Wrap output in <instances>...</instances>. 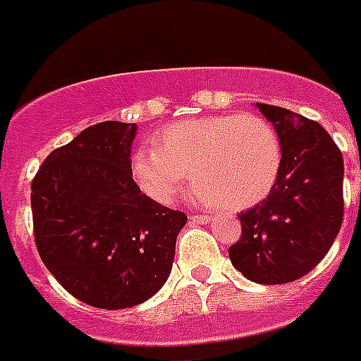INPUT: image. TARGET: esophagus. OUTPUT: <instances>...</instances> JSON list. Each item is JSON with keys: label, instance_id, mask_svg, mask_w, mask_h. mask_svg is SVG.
Returning a JSON list of instances; mask_svg holds the SVG:
<instances>
[{"label": "esophagus", "instance_id": "1", "mask_svg": "<svg viewBox=\"0 0 361 361\" xmlns=\"http://www.w3.org/2000/svg\"><path fill=\"white\" fill-rule=\"evenodd\" d=\"M189 221L192 222H198V224H207V222H211V215H190L189 216Z\"/></svg>", "mask_w": 361, "mask_h": 361}]
</instances>
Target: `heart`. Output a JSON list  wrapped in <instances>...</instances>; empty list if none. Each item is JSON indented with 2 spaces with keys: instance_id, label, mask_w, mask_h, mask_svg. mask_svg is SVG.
I'll list each match as a JSON object with an SVG mask.
<instances>
[{
  "instance_id": "b5f03b06",
  "label": "heart",
  "mask_w": 361,
  "mask_h": 361,
  "mask_svg": "<svg viewBox=\"0 0 361 361\" xmlns=\"http://www.w3.org/2000/svg\"><path fill=\"white\" fill-rule=\"evenodd\" d=\"M282 142L259 114H211L165 126L154 148L131 157V178L148 198L171 204L195 180L202 196L226 209H245L272 190Z\"/></svg>"
}]
</instances>
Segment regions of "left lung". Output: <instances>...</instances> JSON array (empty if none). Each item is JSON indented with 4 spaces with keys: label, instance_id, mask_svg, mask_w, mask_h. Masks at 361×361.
<instances>
[{
    "label": "left lung",
    "instance_id": "8db88e82",
    "mask_svg": "<svg viewBox=\"0 0 361 361\" xmlns=\"http://www.w3.org/2000/svg\"><path fill=\"white\" fill-rule=\"evenodd\" d=\"M282 142V166L265 200L243 211L231 265L256 283L278 286L317 267L343 222V155L323 126L257 104Z\"/></svg>",
    "mask_w": 361,
    "mask_h": 361
}]
</instances>
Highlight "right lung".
Returning a JSON list of instances; mask_svg holds the SVG:
<instances>
[{"instance_id":"obj_1","label":"right lung","mask_w":361,"mask_h":361,"mask_svg":"<svg viewBox=\"0 0 361 361\" xmlns=\"http://www.w3.org/2000/svg\"><path fill=\"white\" fill-rule=\"evenodd\" d=\"M137 124L99 122L46 157L31 183L40 259L81 302H145L171 274L183 211L140 192L131 178Z\"/></svg>"}]
</instances>
